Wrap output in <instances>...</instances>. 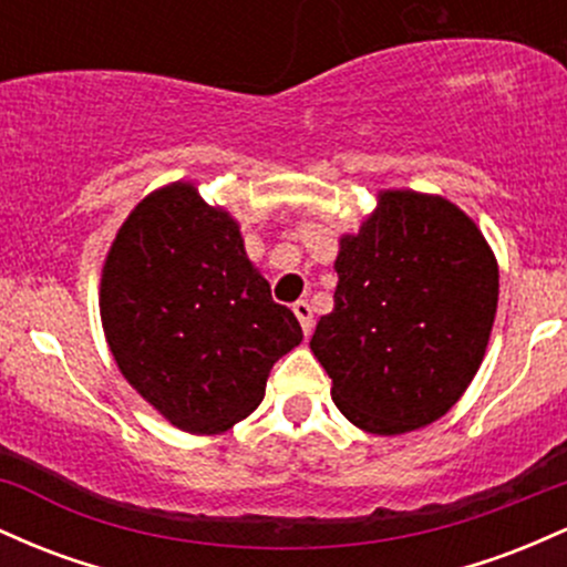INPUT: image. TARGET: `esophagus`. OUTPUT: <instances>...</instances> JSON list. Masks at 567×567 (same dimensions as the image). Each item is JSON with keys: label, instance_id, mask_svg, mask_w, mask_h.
Returning a JSON list of instances; mask_svg holds the SVG:
<instances>
[{"label": "esophagus", "instance_id": "obj_1", "mask_svg": "<svg viewBox=\"0 0 567 567\" xmlns=\"http://www.w3.org/2000/svg\"><path fill=\"white\" fill-rule=\"evenodd\" d=\"M291 310H295V316H297V321H300L302 332L305 334L313 332V310H310V305L300 300V302H295V308H291Z\"/></svg>", "mask_w": 567, "mask_h": 567}]
</instances>
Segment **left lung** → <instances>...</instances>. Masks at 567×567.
Listing matches in <instances>:
<instances>
[{"instance_id": "left-lung-1", "label": "left lung", "mask_w": 567, "mask_h": 567, "mask_svg": "<svg viewBox=\"0 0 567 567\" xmlns=\"http://www.w3.org/2000/svg\"><path fill=\"white\" fill-rule=\"evenodd\" d=\"M334 310L310 351L337 410L399 436L439 421L485 359L498 262L480 227L442 195L383 189L359 233L340 238Z\"/></svg>"}]
</instances>
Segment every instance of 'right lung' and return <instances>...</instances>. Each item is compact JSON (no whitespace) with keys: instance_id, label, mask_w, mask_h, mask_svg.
I'll return each instance as SVG.
<instances>
[{"instance_id":"1","label":"right lung","mask_w":567,"mask_h":567,"mask_svg":"<svg viewBox=\"0 0 567 567\" xmlns=\"http://www.w3.org/2000/svg\"><path fill=\"white\" fill-rule=\"evenodd\" d=\"M101 327L138 396L187 434H221L265 399L272 364L302 342L272 302L240 225L193 182L138 203L101 270Z\"/></svg>"}]
</instances>
